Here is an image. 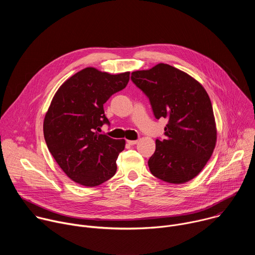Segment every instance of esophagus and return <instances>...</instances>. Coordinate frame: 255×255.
I'll return each mask as SVG.
<instances>
[{
  "label": "esophagus",
  "instance_id": "obj_1",
  "mask_svg": "<svg viewBox=\"0 0 255 255\" xmlns=\"http://www.w3.org/2000/svg\"><path fill=\"white\" fill-rule=\"evenodd\" d=\"M127 143L129 145H134V144H137L138 143V140H127Z\"/></svg>",
  "mask_w": 255,
  "mask_h": 255
}]
</instances>
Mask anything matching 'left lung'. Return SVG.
<instances>
[{
    "label": "left lung",
    "mask_w": 255,
    "mask_h": 255,
    "mask_svg": "<svg viewBox=\"0 0 255 255\" xmlns=\"http://www.w3.org/2000/svg\"><path fill=\"white\" fill-rule=\"evenodd\" d=\"M131 81L149 99L154 117L167 119L166 138L155 140V151L148 160L151 173L169 184L187 183L204 168L216 144L207 92L186 72L165 63L133 71Z\"/></svg>",
    "instance_id": "left-lung-1"
}]
</instances>
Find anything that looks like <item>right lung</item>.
I'll use <instances>...</instances> for the list:
<instances>
[{"instance_id": "1", "label": "right lung", "mask_w": 255, "mask_h": 255, "mask_svg": "<svg viewBox=\"0 0 255 255\" xmlns=\"http://www.w3.org/2000/svg\"><path fill=\"white\" fill-rule=\"evenodd\" d=\"M129 75L87 67L64 82L52 99L43 123L45 142L60 168L80 185L96 187L116 173L125 140L100 131L110 125L104 104L126 88Z\"/></svg>"}]
</instances>
